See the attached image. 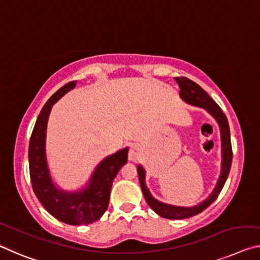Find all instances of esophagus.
Returning <instances> with one entry per match:
<instances>
[{
	"label": "esophagus",
	"instance_id": "obj_1",
	"mask_svg": "<svg viewBox=\"0 0 260 260\" xmlns=\"http://www.w3.org/2000/svg\"><path fill=\"white\" fill-rule=\"evenodd\" d=\"M140 156H141V149H140V147L137 145L132 146L128 151V159L132 160V162H137L140 158Z\"/></svg>",
	"mask_w": 260,
	"mask_h": 260
}]
</instances>
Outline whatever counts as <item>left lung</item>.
<instances>
[{
	"instance_id": "obj_1",
	"label": "left lung",
	"mask_w": 260,
	"mask_h": 260,
	"mask_svg": "<svg viewBox=\"0 0 260 260\" xmlns=\"http://www.w3.org/2000/svg\"><path fill=\"white\" fill-rule=\"evenodd\" d=\"M176 81L178 82V85L180 88L179 96L183 100L188 103V104L199 106L207 110L211 113L217 123L220 125L221 129V139H222V171L219 178L217 185L214 188L212 194L208 197V199H206L203 203L194 206V207H177V206H171L167 204H162L157 201L148 191L146 186L145 178H146V172L143 170L141 166L138 167V174L140 179V185H141L143 196L149 205V207L157 213L159 216L166 217V219L170 220H182L187 219V217L194 216L197 214H199L208 207L209 205L214 203L219 197L220 192L224 186V183L226 178H228L230 168H232V160H233V149H232V141H230V129H229V123L228 119H226L223 111L221 110L219 105L214 102L209 94L201 88L199 84H197L196 82H193L187 77H176Z\"/></svg>"
}]
</instances>
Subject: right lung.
I'll use <instances>...</instances> for the list:
<instances>
[{
    "label": "right lung",
    "mask_w": 260,
    "mask_h": 260,
    "mask_svg": "<svg viewBox=\"0 0 260 260\" xmlns=\"http://www.w3.org/2000/svg\"><path fill=\"white\" fill-rule=\"evenodd\" d=\"M69 82L53 94L41 109L28 145V167L35 194L44 208L63 223L89 224L100 220L109 206L110 193L115 176L127 162L128 148L119 150L102 160L91 176L88 187L75 193L57 189L52 183L45 155V139L48 115L55 102L75 86Z\"/></svg>",
    "instance_id": "1"
}]
</instances>
